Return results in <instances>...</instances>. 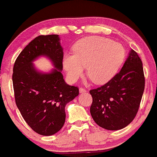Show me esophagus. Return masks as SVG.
<instances>
[{
  "instance_id": "esophagus-1",
  "label": "esophagus",
  "mask_w": 157,
  "mask_h": 157,
  "mask_svg": "<svg viewBox=\"0 0 157 157\" xmlns=\"http://www.w3.org/2000/svg\"><path fill=\"white\" fill-rule=\"evenodd\" d=\"M79 91H80V93H84V92H86V89H85L84 88L81 87L80 89H79Z\"/></svg>"
}]
</instances>
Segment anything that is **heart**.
Returning a JSON list of instances; mask_svg holds the SVG:
<instances>
[{
	"instance_id": "b5f03b06",
	"label": "heart",
	"mask_w": 157,
	"mask_h": 157,
	"mask_svg": "<svg viewBox=\"0 0 157 157\" xmlns=\"http://www.w3.org/2000/svg\"><path fill=\"white\" fill-rule=\"evenodd\" d=\"M74 54L66 53L63 60L70 81H78L86 67L88 76L98 84L107 82L114 76L125 56L121 44L101 36L79 40L74 45Z\"/></svg>"
}]
</instances>
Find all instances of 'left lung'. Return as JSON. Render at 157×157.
Here are the masks:
<instances>
[{"instance_id": "left-lung-1", "label": "left lung", "mask_w": 157, "mask_h": 157, "mask_svg": "<svg viewBox=\"0 0 157 157\" xmlns=\"http://www.w3.org/2000/svg\"><path fill=\"white\" fill-rule=\"evenodd\" d=\"M142 65L138 53L132 50L119 72L101 86L90 90V112L101 127L119 130L134 119L144 91Z\"/></svg>"}]
</instances>
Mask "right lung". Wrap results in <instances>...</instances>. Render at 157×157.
Segmentation results:
<instances>
[{
  "mask_svg": "<svg viewBox=\"0 0 157 157\" xmlns=\"http://www.w3.org/2000/svg\"><path fill=\"white\" fill-rule=\"evenodd\" d=\"M41 55L51 59L57 69L45 75L36 72L32 61ZM63 59L59 36H39L21 51L13 66L16 106L28 125L43 136L54 134L63 127L66 105L79 94L78 87L64 81Z\"/></svg>",
  "mask_w": 157,
  "mask_h": 157,
  "instance_id": "right-lung-1",
  "label": "right lung"
}]
</instances>
